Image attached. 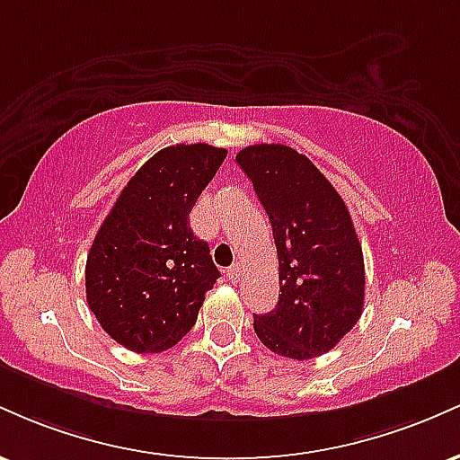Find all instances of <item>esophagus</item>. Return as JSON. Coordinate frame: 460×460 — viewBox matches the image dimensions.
<instances>
[{
    "instance_id": "esophagus-1",
    "label": "esophagus",
    "mask_w": 460,
    "mask_h": 460,
    "mask_svg": "<svg viewBox=\"0 0 460 460\" xmlns=\"http://www.w3.org/2000/svg\"><path fill=\"white\" fill-rule=\"evenodd\" d=\"M240 274H242V268L237 266V263H234V266L226 268V277H229L231 281H237V279H240Z\"/></svg>"
}]
</instances>
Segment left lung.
Returning a JSON list of instances; mask_svg holds the SVG:
<instances>
[{
	"label": "left lung",
	"mask_w": 460,
	"mask_h": 460,
	"mask_svg": "<svg viewBox=\"0 0 460 460\" xmlns=\"http://www.w3.org/2000/svg\"><path fill=\"white\" fill-rule=\"evenodd\" d=\"M272 225L279 255L277 309L255 315L261 344L307 361L340 344L361 318L363 251L344 199L314 162L288 145L235 155Z\"/></svg>",
	"instance_id": "8db88e82"
}]
</instances>
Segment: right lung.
<instances>
[{"instance_id":"add662e5","label":"right lung","mask_w":460,"mask_h":460,"mask_svg":"<svg viewBox=\"0 0 460 460\" xmlns=\"http://www.w3.org/2000/svg\"><path fill=\"white\" fill-rule=\"evenodd\" d=\"M226 151L175 145L129 179L94 235L86 300L102 329L134 352L168 350L192 329L220 277L190 212Z\"/></svg>"}]
</instances>
